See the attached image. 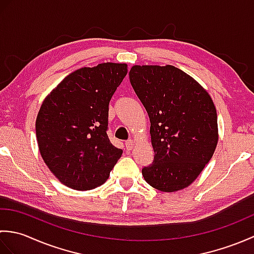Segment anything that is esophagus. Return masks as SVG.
I'll use <instances>...</instances> for the list:
<instances>
[{"instance_id": "34e87169", "label": "esophagus", "mask_w": 254, "mask_h": 254, "mask_svg": "<svg viewBox=\"0 0 254 254\" xmlns=\"http://www.w3.org/2000/svg\"><path fill=\"white\" fill-rule=\"evenodd\" d=\"M126 147L127 150H132L134 148V142L132 139H128V141L126 142Z\"/></svg>"}]
</instances>
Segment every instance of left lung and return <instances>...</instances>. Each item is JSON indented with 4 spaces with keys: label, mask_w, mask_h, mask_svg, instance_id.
I'll list each match as a JSON object with an SVG mask.
<instances>
[{
    "label": "left lung",
    "mask_w": 254,
    "mask_h": 254,
    "mask_svg": "<svg viewBox=\"0 0 254 254\" xmlns=\"http://www.w3.org/2000/svg\"><path fill=\"white\" fill-rule=\"evenodd\" d=\"M130 82L150 121L152 165L142 175L163 192L189 187L212 158L218 142L217 113L209 94L172 65H133Z\"/></svg>",
    "instance_id": "obj_1"
}]
</instances>
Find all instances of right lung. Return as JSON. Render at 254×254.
I'll return each mask as SVG.
<instances>
[{"instance_id":"add662e5","label":"right lung","mask_w":254,"mask_h":254,"mask_svg":"<svg viewBox=\"0 0 254 254\" xmlns=\"http://www.w3.org/2000/svg\"><path fill=\"white\" fill-rule=\"evenodd\" d=\"M127 73L126 63H101L71 73L42 101L36 136L42 159L59 181L91 190L110 176L122 149L107 135L109 101Z\"/></svg>"}]
</instances>
